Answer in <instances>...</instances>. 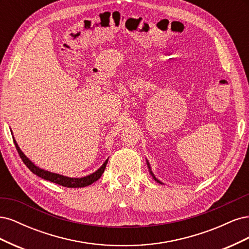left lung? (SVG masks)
Listing matches in <instances>:
<instances>
[{"instance_id": "1", "label": "left lung", "mask_w": 249, "mask_h": 249, "mask_svg": "<svg viewBox=\"0 0 249 249\" xmlns=\"http://www.w3.org/2000/svg\"><path fill=\"white\" fill-rule=\"evenodd\" d=\"M147 166H148V170H149V175L153 177V178H154V179L156 180V182H157V183H159V184H163L162 182H160V180H159V179H158V178H156V177L154 176V173H153L152 169H150V166H149V163H148V162H147Z\"/></svg>"}]
</instances>
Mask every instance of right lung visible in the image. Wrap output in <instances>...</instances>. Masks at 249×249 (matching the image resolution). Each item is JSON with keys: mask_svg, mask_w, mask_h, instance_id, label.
Returning <instances> with one entry per match:
<instances>
[{"mask_svg": "<svg viewBox=\"0 0 249 249\" xmlns=\"http://www.w3.org/2000/svg\"><path fill=\"white\" fill-rule=\"evenodd\" d=\"M13 142H14V144H16L18 153L19 157L21 158L22 162L25 163L26 166L30 170H31L34 173V175L38 176L39 178H41L43 179L50 180V182H53V183L58 184V185L63 186V187H67V188H82V187H86V186H89V185H91L92 183L96 182V180L102 177L105 169H106L107 163H108V159H107L106 161H105V163L102 165L100 169H97L95 172L91 173V175H89V176L83 177V178H69V177H64V176H61V175H58V173L50 172V171L43 170L39 167H37L36 165L30 161L28 158L25 156V154L21 152V149L18 145V143H17L16 139H14V137H13Z\"/></svg>", "mask_w": 249, "mask_h": 249, "instance_id": "1", "label": "right lung"}]
</instances>
